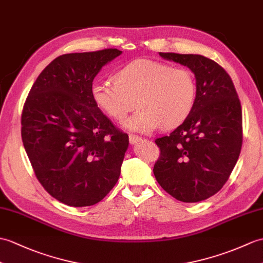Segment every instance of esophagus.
<instances>
[{
    "mask_svg": "<svg viewBox=\"0 0 263 263\" xmlns=\"http://www.w3.org/2000/svg\"><path fill=\"white\" fill-rule=\"evenodd\" d=\"M129 140H130V143L131 144H136V143H138L140 141V140H141V138H140L139 136H136V134H130Z\"/></svg>",
    "mask_w": 263,
    "mask_h": 263,
    "instance_id": "obj_1",
    "label": "esophagus"
}]
</instances>
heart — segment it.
<instances>
[{
    "mask_svg": "<svg viewBox=\"0 0 263 263\" xmlns=\"http://www.w3.org/2000/svg\"><path fill=\"white\" fill-rule=\"evenodd\" d=\"M113 79L115 85L94 83L90 94L97 107L117 122L125 121L137 103L139 109L124 123L130 131L150 133L161 125L174 129L194 108L196 84L185 67L137 59L120 68Z\"/></svg>",
    "mask_w": 263,
    "mask_h": 263,
    "instance_id": "heart-1",
    "label": "heart"
}]
</instances>
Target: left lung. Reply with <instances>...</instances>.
Wrapping results in <instances>:
<instances>
[{
  "mask_svg": "<svg viewBox=\"0 0 263 263\" xmlns=\"http://www.w3.org/2000/svg\"><path fill=\"white\" fill-rule=\"evenodd\" d=\"M159 54L194 72L196 99L184 123L156 139L160 157L154 174L173 197L196 203L221 191L239 159L241 103L230 75L214 60L200 54Z\"/></svg>",
  "mask_w": 263,
  "mask_h": 263,
  "instance_id": "obj_1",
  "label": "left lung"
}]
</instances>
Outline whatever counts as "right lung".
Here are the masks:
<instances>
[{"instance_id": "right-lung-1", "label": "right lung", "mask_w": 263, "mask_h": 263, "mask_svg": "<svg viewBox=\"0 0 263 263\" xmlns=\"http://www.w3.org/2000/svg\"><path fill=\"white\" fill-rule=\"evenodd\" d=\"M121 53L104 49L57 57L24 103L21 136L35 177L68 206L99 203L119 180L129 137L97 107L90 87L102 67Z\"/></svg>"}]
</instances>
